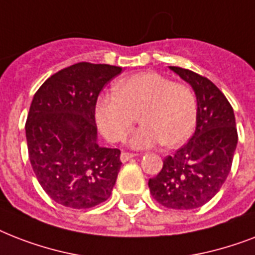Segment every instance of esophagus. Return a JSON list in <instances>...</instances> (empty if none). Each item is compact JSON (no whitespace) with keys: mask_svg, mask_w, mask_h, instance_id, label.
Wrapping results in <instances>:
<instances>
[{"mask_svg":"<svg viewBox=\"0 0 255 255\" xmlns=\"http://www.w3.org/2000/svg\"><path fill=\"white\" fill-rule=\"evenodd\" d=\"M135 157V153H129V152H122V155H120V160L123 161V163H127L128 160H131Z\"/></svg>","mask_w":255,"mask_h":255,"instance_id":"obj_1","label":"esophagus"}]
</instances>
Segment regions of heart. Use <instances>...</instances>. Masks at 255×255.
I'll list each match as a JSON object with an SVG mask.
<instances>
[{
  "label": "heart",
  "instance_id": "heart-1",
  "mask_svg": "<svg viewBox=\"0 0 255 255\" xmlns=\"http://www.w3.org/2000/svg\"><path fill=\"white\" fill-rule=\"evenodd\" d=\"M137 115L143 124L129 139L132 148L163 143L176 147L193 133L197 100L186 85L173 83L161 74L140 73L122 79L115 94L100 96L96 102L98 126L112 143L124 140Z\"/></svg>",
  "mask_w": 255,
  "mask_h": 255
}]
</instances>
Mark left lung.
Segmentation results:
<instances>
[{
	"label": "left lung",
	"mask_w": 255,
	"mask_h": 255,
	"mask_svg": "<svg viewBox=\"0 0 255 255\" xmlns=\"http://www.w3.org/2000/svg\"><path fill=\"white\" fill-rule=\"evenodd\" d=\"M189 83L197 99L196 131L168 156L148 186L152 197L170 209L200 208L218 193L230 172L238 135L234 111L220 88L190 70L169 66Z\"/></svg>",
	"instance_id": "8db88e82"
}]
</instances>
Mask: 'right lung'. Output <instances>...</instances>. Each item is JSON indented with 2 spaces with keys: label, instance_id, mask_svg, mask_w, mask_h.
<instances>
[{
  "label": "right lung",
  "instance_id": "right-lung-1",
  "mask_svg": "<svg viewBox=\"0 0 255 255\" xmlns=\"http://www.w3.org/2000/svg\"><path fill=\"white\" fill-rule=\"evenodd\" d=\"M122 67L79 62L38 88L26 120L34 173L54 201L73 209L99 205L111 196L120 170L118 148L100 147L95 106Z\"/></svg>",
  "mask_w": 255,
  "mask_h": 255
}]
</instances>
